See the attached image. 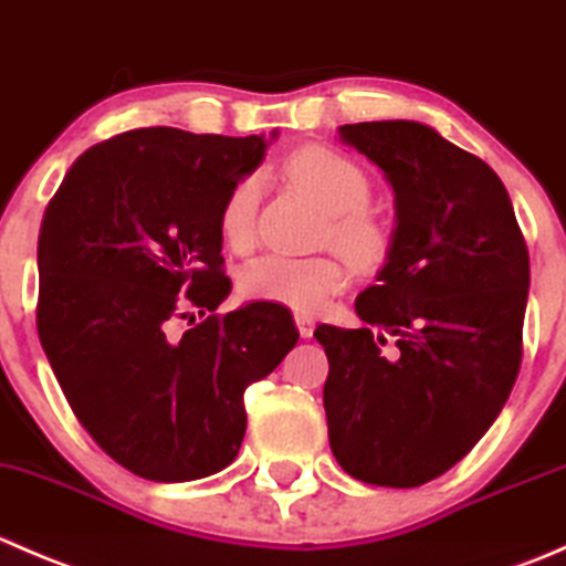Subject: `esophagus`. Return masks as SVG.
<instances>
[{
    "mask_svg": "<svg viewBox=\"0 0 566 566\" xmlns=\"http://www.w3.org/2000/svg\"><path fill=\"white\" fill-rule=\"evenodd\" d=\"M295 325H298V334L304 336V339H310V336L315 334V317L312 315H295Z\"/></svg>",
    "mask_w": 566,
    "mask_h": 566,
    "instance_id": "1",
    "label": "esophagus"
}]
</instances>
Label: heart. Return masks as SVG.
<instances>
[{
    "mask_svg": "<svg viewBox=\"0 0 566 566\" xmlns=\"http://www.w3.org/2000/svg\"><path fill=\"white\" fill-rule=\"evenodd\" d=\"M284 175L328 213L323 238L334 243L356 271H378L389 260V227L373 210L364 208L373 197V182L361 164L334 147L310 145L287 158ZM256 205L260 180L254 175L241 177L227 191L219 210V230L230 249H251L256 232ZM345 284L347 268L336 254H265L249 262L241 276V287L249 298L287 306L301 315H315Z\"/></svg>",
    "mask_w": 566,
    "mask_h": 566,
    "instance_id": "obj_1",
    "label": "heart"
}]
</instances>
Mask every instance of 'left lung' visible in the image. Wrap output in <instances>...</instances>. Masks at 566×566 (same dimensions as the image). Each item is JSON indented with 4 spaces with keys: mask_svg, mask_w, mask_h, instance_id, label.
Masks as SVG:
<instances>
[{
    "mask_svg": "<svg viewBox=\"0 0 566 566\" xmlns=\"http://www.w3.org/2000/svg\"><path fill=\"white\" fill-rule=\"evenodd\" d=\"M339 139L384 169L397 227L356 298L364 328L315 331L331 452L361 482L419 488L476 447L515 386L528 249L501 177L430 125H342Z\"/></svg>",
    "mask_w": 566,
    "mask_h": 566,
    "instance_id": "8db88e82",
    "label": "left lung"
}]
</instances>
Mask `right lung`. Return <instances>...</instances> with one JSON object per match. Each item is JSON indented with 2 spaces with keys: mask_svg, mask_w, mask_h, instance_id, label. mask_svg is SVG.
I'll return each instance as SVG.
<instances>
[{
  "mask_svg": "<svg viewBox=\"0 0 566 566\" xmlns=\"http://www.w3.org/2000/svg\"><path fill=\"white\" fill-rule=\"evenodd\" d=\"M265 147L262 136L125 130L78 156L45 208L40 345L93 441L150 482L230 465L247 436L243 391L298 342L279 304L216 312L232 290L221 202ZM177 318L192 328L177 335Z\"/></svg>",
  "mask_w": 566,
  "mask_h": 566,
  "instance_id": "1",
  "label": "right lung"
}]
</instances>
